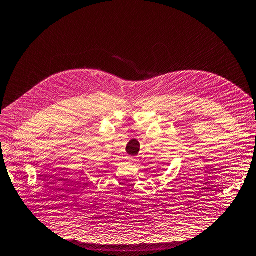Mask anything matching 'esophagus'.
I'll use <instances>...</instances> for the list:
<instances>
[{
  "instance_id": "34e87169",
  "label": "esophagus",
  "mask_w": 256,
  "mask_h": 256,
  "mask_svg": "<svg viewBox=\"0 0 256 256\" xmlns=\"http://www.w3.org/2000/svg\"><path fill=\"white\" fill-rule=\"evenodd\" d=\"M130 162H132V164H134V163H136V160L134 158H130Z\"/></svg>"
}]
</instances>
